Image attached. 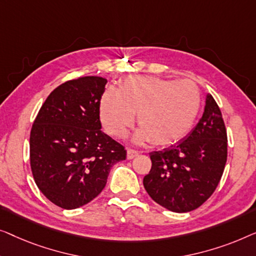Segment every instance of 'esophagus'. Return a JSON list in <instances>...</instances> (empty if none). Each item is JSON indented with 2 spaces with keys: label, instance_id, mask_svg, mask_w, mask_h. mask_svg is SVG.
Listing matches in <instances>:
<instances>
[{
  "label": "esophagus",
  "instance_id": "34e87169",
  "mask_svg": "<svg viewBox=\"0 0 256 256\" xmlns=\"http://www.w3.org/2000/svg\"><path fill=\"white\" fill-rule=\"evenodd\" d=\"M138 150H131V148H128V154H126V156H128V160H131V159H133V158H136V156H138Z\"/></svg>",
  "mask_w": 256,
  "mask_h": 256
}]
</instances>
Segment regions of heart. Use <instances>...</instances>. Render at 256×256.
<instances>
[{
  "label": "heart",
  "mask_w": 256,
  "mask_h": 256,
  "mask_svg": "<svg viewBox=\"0 0 256 256\" xmlns=\"http://www.w3.org/2000/svg\"><path fill=\"white\" fill-rule=\"evenodd\" d=\"M200 92L189 80L128 76L120 92L109 89L100 103V117L110 134L122 136L138 114L136 142L166 146L181 140L195 124L200 109Z\"/></svg>",
  "instance_id": "heart-1"
}]
</instances>
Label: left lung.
<instances>
[{"instance_id":"1","label":"left lung","mask_w":256,"mask_h":256,"mask_svg":"<svg viewBox=\"0 0 256 256\" xmlns=\"http://www.w3.org/2000/svg\"><path fill=\"white\" fill-rule=\"evenodd\" d=\"M150 156L144 186L150 198L180 214L200 208L217 188L228 160V134L214 97L206 95L203 116L188 136Z\"/></svg>"}]
</instances>
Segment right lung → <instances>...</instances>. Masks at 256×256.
<instances>
[{
  "label": "right lung",
  "instance_id": "1",
  "mask_svg": "<svg viewBox=\"0 0 256 256\" xmlns=\"http://www.w3.org/2000/svg\"><path fill=\"white\" fill-rule=\"evenodd\" d=\"M106 78L84 76L56 88L42 104L30 134V164L39 190L58 206L89 203L106 184L110 169L126 159L106 134L100 103Z\"/></svg>",
  "mask_w": 256,
  "mask_h": 256
}]
</instances>
